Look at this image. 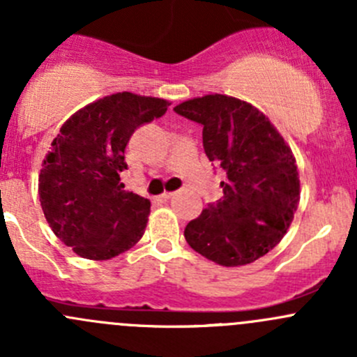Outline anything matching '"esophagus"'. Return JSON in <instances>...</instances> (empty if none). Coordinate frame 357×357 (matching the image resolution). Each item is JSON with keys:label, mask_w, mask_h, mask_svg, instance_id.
Here are the masks:
<instances>
[{"label": "esophagus", "mask_w": 357, "mask_h": 357, "mask_svg": "<svg viewBox=\"0 0 357 357\" xmlns=\"http://www.w3.org/2000/svg\"><path fill=\"white\" fill-rule=\"evenodd\" d=\"M174 195H176V192H164V193H162V199L169 200L171 197H174Z\"/></svg>", "instance_id": "obj_1"}]
</instances>
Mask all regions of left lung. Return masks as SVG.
<instances>
[{"label":"left lung","instance_id":"8db88e82","mask_svg":"<svg viewBox=\"0 0 357 357\" xmlns=\"http://www.w3.org/2000/svg\"><path fill=\"white\" fill-rule=\"evenodd\" d=\"M174 110L204 126L205 155L225 169L222 197L186 225V242L226 268L257 261L282 242L301 199L290 146L261 110L233 96L205 95Z\"/></svg>","mask_w":357,"mask_h":357}]
</instances>
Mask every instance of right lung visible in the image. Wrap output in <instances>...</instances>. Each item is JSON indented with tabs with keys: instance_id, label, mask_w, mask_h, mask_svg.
<instances>
[{
	"instance_id": "1",
	"label": "right lung",
	"mask_w": 357,
	"mask_h": 357,
	"mask_svg": "<svg viewBox=\"0 0 357 357\" xmlns=\"http://www.w3.org/2000/svg\"><path fill=\"white\" fill-rule=\"evenodd\" d=\"M167 100L122 91L82 107L63 122L43 160L39 202L60 242L105 261L139 242L150 200L126 192L121 172L135 129L162 117Z\"/></svg>"
}]
</instances>
